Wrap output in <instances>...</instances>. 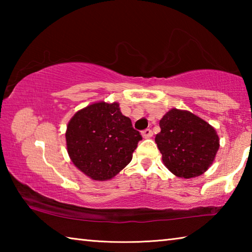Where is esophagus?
Masks as SVG:
<instances>
[{"instance_id": "obj_1", "label": "esophagus", "mask_w": 252, "mask_h": 252, "mask_svg": "<svg viewBox=\"0 0 252 252\" xmlns=\"http://www.w3.org/2000/svg\"><path fill=\"white\" fill-rule=\"evenodd\" d=\"M141 134H142V136H143L144 139H149V138H151V136L153 135L152 131H151L150 129H146V130H143V131L141 132Z\"/></svg>"}]
</instances>
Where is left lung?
Instances as JSON below:
<instances>
[{"instance_id": "8db88e82", "label": "left lung", "mask_w": 252, "mask_h": 252, "mask_svg": "<svg viewBox=\"0 0 252 252\" xmlns=\"http://www.w3.org/2000/svg\"><path fill=\"white\" fill-rule=\"evenodd\" d=\"M159 125L156 143L170 172L190 179L210 168L220 147L215 127L190 111L176 108L169 110Z\"/></svg>"}]
</instances>
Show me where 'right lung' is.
<instances>
[{"mask_svg":"<svg viewBox=\"0 0 252 252\" xmlns=\"http://www.w3.org/2000/svg\"><path fill=\"white\" fill-rule=\"evenodd\" d=\"M118 102L100 101L79 110L66 126V149L81 172L95 181L117 176L132 160L142 136Z\"/></svg>","mask_w":252,"mask_h":252,"instance_id":"obj_1","label":"right lung"}]
</instances>
